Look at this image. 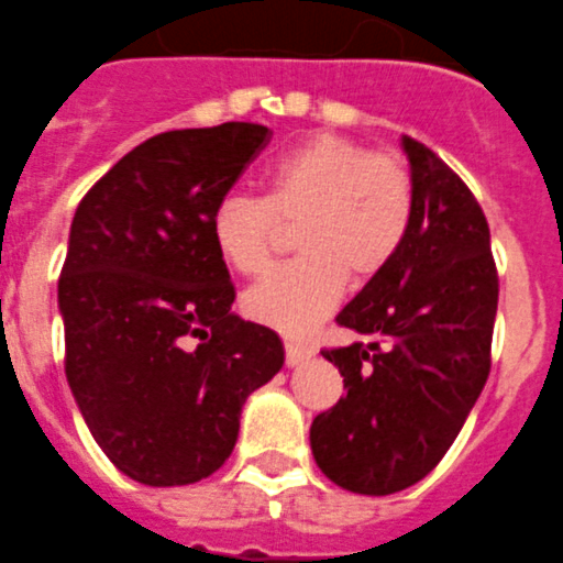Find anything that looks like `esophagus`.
<instances>
[{"mask_svg": "<svg viewBox=\"0 0 563 563\" xmlns=\"http://www.w3.org/2000/svg\"><path fill=\"white\" fill-rule=\"evenodd\" d=\"M311 356V349L300 345V342H286V365L288 368H295V365L306 363Z\"/></svg>", "mask_w": 563, "mask_h": 563, "instance_id": "esophagus-1", "label": "esophagus"}]
</instances>
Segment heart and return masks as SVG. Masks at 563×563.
Listing matches in <instances>:
<instances>
[{
	"label": "heart",
	"instance_id": "1",
	"mask_svg": "<svg viewBox=\"0 0 563 563\" xmlns=\"http://www.w3.org/2000/svg\"><path fill=\"white\" fill-rule=\"evenodd\" d=\"M413 214V180L390 153L320 133L283 153L263 175V198L223 195L209 238L223 263L254 277L272 263L283 229H295V263L249 288L243 309L283 334L317 329L345 280H374L397 257Z\"/></svg>",
	"mask_w": 563,
	"mask_h": 563
}]
</instances>
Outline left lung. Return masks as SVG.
I'll use <instances>...</instances> for the list:
<instances>
[{"label": "left lung", "mask_w": 563, "mask_h": 563, "mask_svg": "<svg viewBox=\"0 0 563 563\" xmlns=\"http://www.w3.org/2000/svg\"><path fill=\"white\" fill-rule=\"evenodd\" d=\"M413 214L397 257L336 314L368 342L322 351L345 397L311 422V453L334 485L388 496L428 476L490 374L498 277L490 229L464 180L402 139Z\"/></svg>", "instance_id": "8db88e82"}]
</instances>
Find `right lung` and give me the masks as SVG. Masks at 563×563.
Instances as JSON below:
<instances>
[{
  "label": "right lung",
  "mask_w": 563,
  "mask_h": 563,
  "mask_svg": "<svg viewBox=\"0 0 563 563\" xmlns=\"http://www.w3.org/2000/svg\"><path fill=\"white\" fill-rule=\"evenodd\" d=\"M266 141L268 126L249 121L153 135L70 223L58 277L67 383L92 439L141 485L212 476L249 394L286 360L275 331L232 311L209 238L214 203Z\"/></svg>",
  "instance_id": "obj_1"
}]
</instances>
